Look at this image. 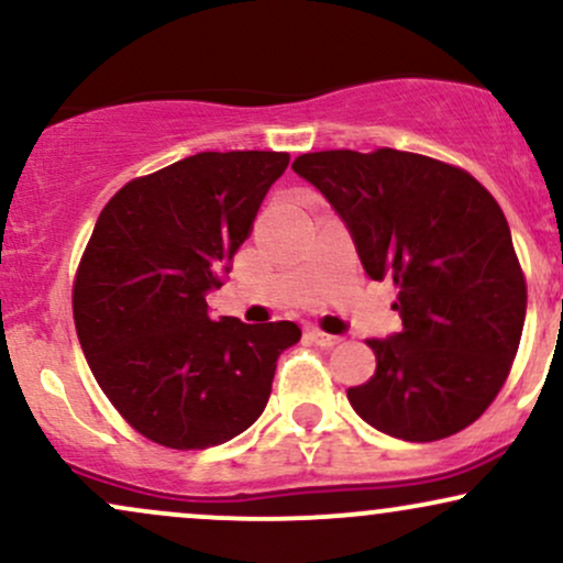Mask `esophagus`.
Instances as JSON below:
<instances>
[{
  "label": "esophagus",
  "mask_w": 563,
  "mask_h": 563,
  "mask_svg": "<svg viewBox=\"0 0 563 563\" xmlns=\"http://www.w3.org/2000/svg\"><path fill=\"white\" fill-rule=\"evenodd\" d=\"M307 335H309V339H312L318 346H335V344H339V341H341L339 335H331V333L320 331V328H312V331H309Z\"/></svg>",
  "instance_id": "esophagus-1"
}]
</instances>
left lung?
<instances>
[{
  "label": "left lung",
  "mask_w": 563,
  "mask_h": 563,
  "mask_svg": "<svg viewBox=\"0 0 563 563\" xmlns=\"http://www.w3.org/2000/svg\"><path fill=\"white\" fill-rule=\"evenodd\" d=\"M294 172L331 200L365 273L397 286L402 331L367 339L376 373L349 402L405 442L463 431L506 384L527 314L497 200L461 166L394 147L303 153Z\"/></svg>",
  "instance_id": "8db88e82"
}]
</instances>
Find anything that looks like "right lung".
I'll return each instance as SVG.
<instances>
[{
	"instance_id": "add662e5",
	"label": "right lung",
	"mask_w": 563,
	"mask_h": 563,
	"mask_svg": "<svg viewBox=\"0 0 563 563\" xmlns=\"http://www.w3.org/2000/svg\"><path fill=\"white\" fill-rule=\"evenodd\" d=\"M290 156L198 153L121 187L74 277L89 371L121 418L169 450L228 442L262 416L296 322L214 320L219 288Z\"/></svg>"
}]
</instances>
